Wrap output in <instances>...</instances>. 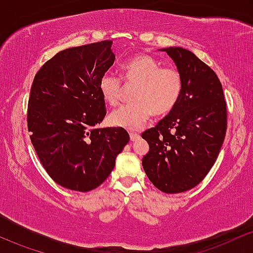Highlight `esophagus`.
<instances>
[{
	"mask_svg": "<svg viewBox=\"0 0 253 253\" xmlns=\"http://www.w3.org/2000/svg\"><path fill=\"white\" fill-rule=\"evenodd\" d=\"M139 136L141 135H139L138 132H135V131L130 132V139H131V141H136V139H138Z\"/></svg>",
	"mask_w": 253,
	"mask_h": 253,
	"instance_id": "esophagus-1",
	"label": "esophagus"
}]
</instances>
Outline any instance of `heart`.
I'll list each match as a JSON object with an SVG mask.
<instances>
[{
  "label": "heart",
  "instance_id": "b5f03b06",
  "mask_svg": "<svg viewBox=\"0 0 253 253\" xmlns=\"http://www.w3.org/2000/svg\"><path fill=\"white\" fill-rule=\"evenodd\" d=\"M122 74L127 84H136L132 92L135 100L124 104L110 115L112 126L127 130L139 129L151 114L167 115L179 103L183 88L181 72L174 66H161L149 54H136L122 65ZM100 94L109 105L121 102L123 82L118 76L106 72L99 79Z\"/></svg>",
  "mask_w": 253,
  "mask_h": 253
}]
</instances>
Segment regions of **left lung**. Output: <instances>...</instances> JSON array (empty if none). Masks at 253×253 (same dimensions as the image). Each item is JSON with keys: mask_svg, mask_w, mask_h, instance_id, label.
<instances>
[{"mask_svg": "<svg viewBox=\"0 0 253 253\" xmlns=\"http://www.w3.org/2000/svg\"><path fill=\"white\" fill-rule=\"evenodd\" d=\"M183 79L179 103L142 138L149 151L142 166L154 186L174 194L194 188L214 165L227 129V109L218 76L191 50L163 48Z\"/></svg>", "mask_w": 253, "mask_h": 253, "instance_id": "left-lung-1", "label": "left lung"}]
</instances>
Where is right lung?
Segmentation results:
<instances>
[{
    "label": "right lung",
    "instance_id": "1",
    "mask_svg": "<svg viewBox=\"0 0 253 253\" xmlns=\"http://www.w3.org/2000/svg\"><path fill=\"white\" fill-rule=\"evenodd\" d=\"M112 41L61 50L35 74L27 110L29 137L58 185L90 192L102 185L129 142L123 127L97 126L106 115L100 77L114 65Z\"/></svg>",
    "mask_w": 253,
    "mask_h": 253
}]
</instances>
